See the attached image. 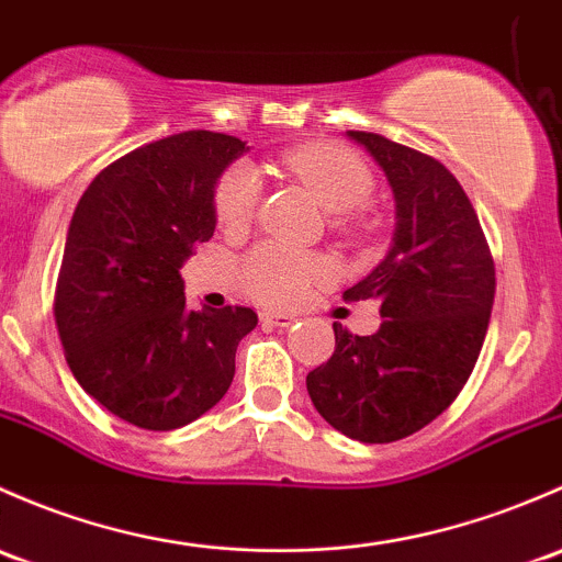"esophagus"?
<instances>
[{
	"label": "esophagus",
	"mask_w": 562,
	"mask_h": 562,
	"mask_svg": "<svg viewBox=\"0 0 562 562\" xmlns=\"http://www.w3.org/2000/svg\"><path fill=\"white\" fill-rule=\"evenodd\" d=\"M261 323L274 328H291L296 323V317L288 315V312H261Z\"/></svg>",
	"instance_id": "esophagus-1"
}]
</instances>
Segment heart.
Segmentation results:
<instances>
[{
  "instance_id": "b5f03b06",
  "label": "heart",
  "mask_w": 562,
  "mask_h": 562,
  "mask_svg": "<svg viewBox=\"0 0 562 562\" xmlns=\"http://www.w3.org/2000/svg\"><path fill=\"white\" fill-rule=\"evenodd\" d=\"M288 169L323 210L350 215L371 199L374 177L347 147L334 142H312L285 158ZM261 199V175L252 164H236L223 175L215 193V210L223 226L241 228L256 215ZM328 271V263L282 245H261L245 261V282L266 304H293Z\"/></svg>"
}]
</instances>
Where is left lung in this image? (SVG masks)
<instances>
[{
  "mask_svg": "<svg viewBox=\"0 0 562 562\" xmlns=\"http://www.w3.org/2000/svg\"><path fill=\"white\" fill-rule=\"evenodd\" d=\"M347 137L374 158L395 204L385 258L345 291L380 299L382 323L371 336L334 323V356L306 374V390L339 434L387 445L436 420L463 390L487 334L495 269L450 169L380 134Z\"/></svg>",
  "mask_w": 562,
  "mask_h": 562,
  "instance_id": "1",
  "label": "left lung"
}]
</instances>
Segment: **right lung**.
<instances>
[{
  "mask_svg": "<svg viewBox=\"0 0 562 562\" xmlns=\"http://www.w3.org/2000/svg\"><path fill=\"white\" fill-rule=\"evenodd\" d=\"M250 150L215 132H182L126 153L75 206L56 288L67 363L88 395L145 430L210 412L234 380L247 306L191 310L180 269L215 234L221 175Z\"/></svg>",
  "mask_w": 562,
  "mask_h": 562,
  "instance_id": "1",
  "label": "right lung"
}]
</instances>
